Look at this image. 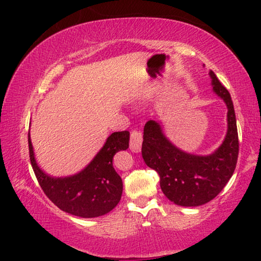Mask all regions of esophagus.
Wrapping results in <instances>:
<instances>
[{
    "instance_id": "34e87169",
    "label": "esophagus",
    "mask_w": 261,
    "mask_h": 261,
    "mask_svg": "<svg viewBox=\"0 0 261 261\" xmlns=\"http://www.w3.org/2000/svg\"><path fill=\"white\" fill-rule=\"evenodd\" d=\"M141 144H143V135L140 131L134 130L130 135V149L132 152L138 153L141 149Z\"/></svg>"
}]
</instances>
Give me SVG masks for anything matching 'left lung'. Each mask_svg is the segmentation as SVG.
Wrapping results in <instances>:
<instances>
[{
    "mask_svg": "<svg viewBox=\"0 0 261 261\" xmlns=\"http://www.w3.org/2000/svg\"><path fill=\"white\" fill-rule=\"evenodd\" d=\"M212 87L227 105L228 129L222 144L208 155L188 153L163 134L161 123L149 120L144 126L141 154L146 165L160 176V187L174 204L184 207L204 205L218 196L235 171L238 134L231 96L215 73L210 71Z\"/></svg>",
    "mask_w": 261,
    "mask_h": 261,
    "instance_id": "obj_1",
    "label": "left lung"
}]
</instances>
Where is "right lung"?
Masks as SVG:
<instances>
[{"mask_svg": "<svg viewBox=\"0 0 261 261\" xmlns=\"http://www.w3.org/2000/svg\"><path fill=\"white\" fill-rule=\"evenodd\" d=\"M129 131L114 132L82 171L54 177L39 167L29 134L31 165L43 192L60 210L79 218H98L109 213L121 200L123 183L114 169L113 158L129 147Z\"/></svg>", "mask_w": 261, "mask_h": 261, "instance_id": "right-lung-1", "label": "right lung"}]
</instances>
